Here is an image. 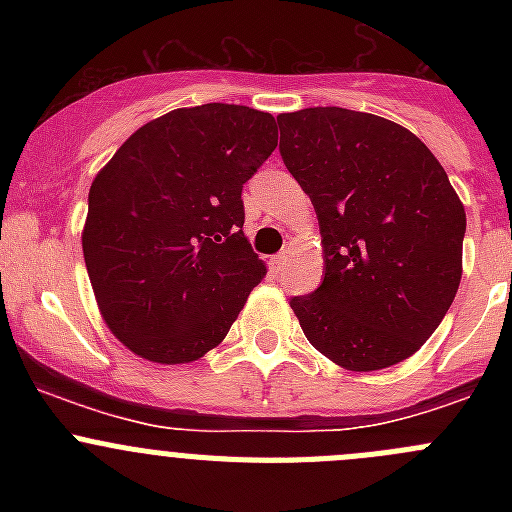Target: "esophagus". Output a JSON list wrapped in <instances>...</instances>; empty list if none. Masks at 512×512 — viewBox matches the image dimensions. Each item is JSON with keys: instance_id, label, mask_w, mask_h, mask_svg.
I'll use <instances>...</instances> for the list:
<instances>
[{"instance_id": "1", "label": "esophagus", "mask_w": 512, "mask_h": 512, "mask_svg": "<svg viewBox=\"0 0 512 512\" xmlns=\"http://www.w3.org/2000/svg\"><path fill=\"white\" fill-rule=\"evenodd\" d=\"M285 262H287L285 252H280V255L272 257V267H275V270H282V267H285Z\"/></svg>"}]
</instances>
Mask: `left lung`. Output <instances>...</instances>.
<instances>
[{
    "instance_id": "1",
    "label": "left lung",
    "mask_w": 512,
    "mask_h": 512,
    "mask_svg": "<svg viewBox=\"0 0 512 512\" xmlns=\"http://www.w3.org/2000/svg\"><path fill=\"white\" fill-rule=\"evenodd\" d=\"M280 153L314 205L324 280L289 307L349 371L409 359L446 317L463 272L466 210L404 126L339 106L277 116Z\"/></svg>"
}]
</instances>
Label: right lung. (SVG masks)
Returning <instances> with one entry per match:
<instances>
[{
    "label": "right lung",
    "mask_w": 512,
    "mask_h": 512,
    "mask_svg": "<svg viewBox=\"0 0 512 512\" xmlns=\"http://www.w3.org/2000/svg\"><path fill=\"white\" fill-rule=\"evenodd\" d=\"M275 128L235 103L175 108L91 183L86 270L108 329L141 359L208 354L267 275L242 232V185L275 151Z\"/></svg>",
    "instance_id": "obj_1"
}]
</instances>
